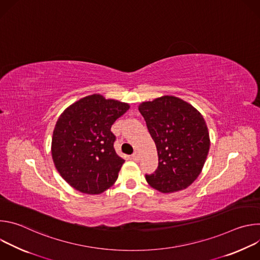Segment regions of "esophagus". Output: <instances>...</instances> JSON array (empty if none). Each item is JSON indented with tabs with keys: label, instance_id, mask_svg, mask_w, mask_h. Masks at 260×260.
I'll return each mask as SVG.
<instances>
[{
	"label": "esophagus",
	"instance_id": "1",
	"mask_svg": "<svg viewBox=\"0 0 260 260\" xmlns=\"http://www.w3.org/2000/svg\"><path fill=\"white\" fill-rule=\"evenodd\" d=\"M140 154H139V152H135L133 155H132V158H133V160H135V161H139L140 160Z\"/></svg>",
	"mask_w": 260,
	"mask_h": 260
}]
</instances>
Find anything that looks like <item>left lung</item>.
<instances>
[{
  "instance_id": "8db88e82",
  "label": "left lung",
  "mask_w": 260,
  "mask_h": 260,
  "mask_svg": "<svg viewBox=\"0 0 260 260\" xmlns=\"http://www.w3.org/2000/svg\"><path fill=\"white\" fill-rule=\"evenodd\" d=\"M139 111L158 155L157 170L146 175L148 184L162 193L187 188L201 174L210 149L203 115L189 103L173 95L143 102Z\"/></svg>"
}]
</instances>
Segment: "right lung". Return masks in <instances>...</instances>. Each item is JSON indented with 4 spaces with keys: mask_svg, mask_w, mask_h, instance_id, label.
<instances>
[{
    "mask_svg": "<svg viewBox=\"0 0 260 260\" xmlns=\"http://www.w3.org/2000/svg\"><path fill=\"white\" fill-rule=\"evenodd\" d=\"M129 109L94 93L70 105L53 129L51 155L62 179L82 193L100 194L116 182L124 160L113 147L111 126Z\"/></svg>",
    "mask_w": 260,
    "mask_h": 260,
    "instance_id": "add662e5",
    "label": "right lung"
}]
</instances>
